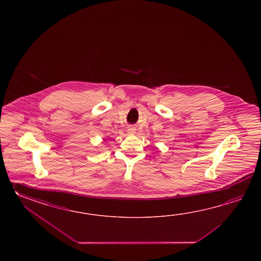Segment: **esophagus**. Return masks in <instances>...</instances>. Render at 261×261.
<instances>
[{"label":"esophagus","mask_w":261,"mask_h":261,"mask_svg":"<svg viewBox=\"0 0 261 261\" xmlns=\"http://www.w3.org/2000/svg\"><path fill=\"white\" fill-rule=\"evenodd\" d=\"M127 132H128V134H133V133H135V132H136V128L133 127V126H129V127H128Z\"/></svg>","instance_id":"1"}]
</instances>
